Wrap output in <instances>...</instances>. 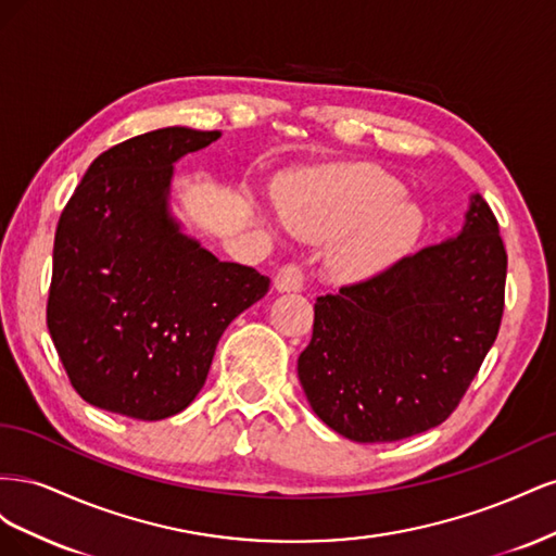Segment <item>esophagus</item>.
Listing matches in <instances>:
<instances>
[{
    "label": "esophagus",
    "mask_w": 556,
    "mask_h": 556,
    "mask_svg": "<svg viewBox=\"0 0 556 556\" xmlns=\"http://www.w3.org/2000/svg\"><path fill=\"white\" fill-rule=\"evenodd\" d=\"M274 288L278 292H301V288H304V271H301V266H282L274 278Z\"/></svg>",
    "instance_id": "1"
}]
</instances>
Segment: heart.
Wrapping results in <instances>:
<instances>
[{
	"label": "heart",
	"mask_w": 556,
	"mask_h": 556,
	"mask_svg": "<svg viewBox=\"0 0 556 556\" xmlns=\"http://www.w3.org/2000/svg\"><path fill=\"white\" fill-rule=\"evenodd\" d=\"M280 223L308 241H329L327 271L341 285L376 278L415 248L425 215L403 185L368 164L294 176L276 199Z\"/></svg>",
	"instance_id": "b5f03b06"
}]
</instances>
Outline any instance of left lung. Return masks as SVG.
<instances>
[{
	"mask_svg": "<svg viewBox=\"0 0 556 556\" xmlns=\"http://www.w3.org/2000/svg\"><path fill=\"white\" fill-rule=\"evenodd\" d=\"M506 266L496 217L473 192L457 237L317 296L296 364L315 415L355 443L445 422L496 341Z\"/></svg>",
	"mask_w": 556,
	"mask_h": 556,
	"instance_id": "8db88e82",
	"label": "left lung"
}]
</instances>
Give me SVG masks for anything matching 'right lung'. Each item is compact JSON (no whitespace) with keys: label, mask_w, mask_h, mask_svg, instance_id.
<instances>
[{"label":"right lung","mask_w":556,"mask_h":556,"mask_svg":"<svg viewBox=\"0 0 556 556\" xmlns=\"http://www.w3.org/2000/svg\"><path fill=\"white\" fill-rule=\"evenodd\" d=\"M220 137L160 127L117 143L60 215L48 331L97 408L148 422L188 408L231 319L268 292L271 280L217 260L172 211L176 162Z\"/></svg>","instance_id":"add662e5"}]
</instances>
